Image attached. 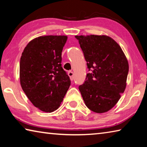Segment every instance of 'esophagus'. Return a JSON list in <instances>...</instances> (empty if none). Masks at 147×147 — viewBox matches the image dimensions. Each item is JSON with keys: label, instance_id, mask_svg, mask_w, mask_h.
<instances>
[{"label": "esophagus", "instance_id": "obj_1", "mask_svg": "<svg viewBox=\"0 0 147 147\" xmlns=\"http://www.w3.org/2000/svg\"><path fill=\"white\" fill-rule=\"evenodd\" d=\"M68 75H69V77H70L71 80H73V79H74V73H73V72L69 71Z\"/></svg>", "mask_w": 147, "mask_h": 147}]
</instances>
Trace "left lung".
Wrapping results in <instances>:
<instances>
[{"label":"left lung","mask_w":147,"mask_h":147,"mask_svg":"<svg viewBox=\"0 0 147 147\" xmlns=\"http://www.w3.org/2000/svg\"><path fill=\"white\" fill-rule=\"evenodd\" d=\"M87 61L89 73L79 90L86 106L95 113L114 107L126 86L128 62L123 50L107 36H76Z\"/></svg>","instance_id":"1"}]
</instances>
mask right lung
Returning a JSON list of instances; mask_svg holds the SVG:
<instances>
[{"mask_svg":"<svg viewBox=\"0 0 147 147\" xmlns=\"http://www.w3.org/2000/svg\"><path fill=\"white\" fill-rule=\"evenodd\" d=\"M67 36H46L32 39L20 60V82L33 105L44 112L58 109L71 85L61 67V52Z\"/></svg>","mask_w":147,"mask_h":147,"instance_id":"right-lung-1","label":"right lung"}]
</instances>
